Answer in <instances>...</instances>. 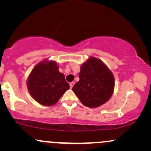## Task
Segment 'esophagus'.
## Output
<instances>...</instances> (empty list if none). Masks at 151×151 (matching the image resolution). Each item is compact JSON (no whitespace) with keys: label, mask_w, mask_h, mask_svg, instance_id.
I'll list each match as a JSON object with an SVG mask.
<instances>
[{"label":"esophagus","mask_w":151,"mask_h":151,"mask_svg":"<svg viewBox=\"0 0 151 151\" xmlns=\"http://www.w3.org/2000/svg\"><path fill=\"white\" fill-rule=\"evenodd\" d=\"M74 84V82H70V86L71 89H72V88L73 87Z\"/></svg>","instance_id":"esophagus-1"}]
</instances>
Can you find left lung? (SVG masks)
<instances>
[{
    "instance_id": "1",
    "label": "left lung",
    "mask_w": 151,
    "mask_h": 151,
    "mask_svg": "<svg viewBox=\"0 0 151 151\" xmlns=\"http://www.w3.org/2000/svg\"><path fill=\"white\" fill-rule=\"evenodd\" d=\"M79 81L72 91L81 103L89 108H96L108 101L114 93V77L99 59L90 57L82 64Z\"/></svg>"
}]
</instances>
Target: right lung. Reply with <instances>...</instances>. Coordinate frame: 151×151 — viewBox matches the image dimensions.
Wrapping results in <instances>:
<instances>
[{
    "label": "right lung",
    "mask_w": 151,
    "mask_h": 151,
    "mask_svg": "<svg viewBox=\"0 0 151 151\" xmlns=\"http://www.w3.org/2000/svg\"><path fill=\"white\" fill-rule=\"evenodd\" d=\"M27 86L32 97L46 106L55 104L70 89L57 62L48 60L35 66L27 78Z\"/></svg>",
    "instance_id": "add662e5"
}]
</instances>
